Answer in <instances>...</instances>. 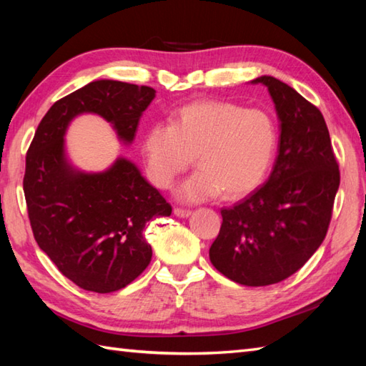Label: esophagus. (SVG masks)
<instances>
[{
    "mask_svg": "<svg viewBox=\"0 0 366 366\" xmlns=\"http://www.w3.org/2000/svg\"><path fill=\"white\" fill-rule=\"evenodd\" d=\"M173 214L176 217H181V219H187V217L192 214V211H189V209H181V207H174Z\"/></svg>",
    "mask_w": 366,
    "mask_h": 366,
    "instance_id": "esophagus-1",
    "label": "esophagus"
}]
</instances>
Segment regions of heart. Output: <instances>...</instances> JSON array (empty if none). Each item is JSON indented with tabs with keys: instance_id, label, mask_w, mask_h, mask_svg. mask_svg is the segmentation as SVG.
<instances>
[{
	"instance_id": "heart-1",
	"label": "heart",
	"mask_w": 366,
	"mask_h": 366,
	"mask_svg": "<svg viewBox=\"0 0 366 366\" xmlns=\"http://www.w3.org/2000/svg\"><path fill=\"white\" fill-rule=\"evenodd\" d=\"M277 138L275 121L259 108L220 100L185 105L169 126L155 124L144 135L147 176L168 189L195 159L198 169L176 189L179 199L197 203L220 192L228 199L244 197L266 177Z\"/></svg>"
}]
</instances>
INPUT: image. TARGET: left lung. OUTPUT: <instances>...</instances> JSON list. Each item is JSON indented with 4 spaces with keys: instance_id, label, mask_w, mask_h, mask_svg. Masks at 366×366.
I'll list each match as a JSON object with an SVG mask.
<instances>
[{
    "instance_id": "left-lung-1",
    "label": "left lung",
    "mask_w": 366,
    "mask_h": 366,
    "mask_svg": "<svg viewBox=\"0 0 366 366\" xmlns=\"http://www.w3.org/2000/svg\"><path fill=\"white\" fill-rule=\"evenodd\" d=\"M264 84L278 118V154L262 187L222 209L223 223L209 248L222 274L244 286H267L291 277L327 234L340 171L324 116L275 76Z\"/></svg>"
}]
</instances>
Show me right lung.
Listing matches in <instances>:
<instances>
[{
  "instance_id": "right-lung-1",
  "label": "right lung",
  "mask_w": 366,
  "mask_h": 366,
  "mask_svg": "<svg viewBox=\"0 0 366 366\" xmlns=\"http://www.w3.org/2000/svg\"><path fill=\"white\" fill-rule=\"evenodd\" d=\"M155 97L149 86L96 80L54 102L36 130L23 179L28 215L41 250L81 290H122L149 266L146 223L169 217L171 206L134 162L119 155L104 171L76 168L66 134L81 114H97L124 146Z\"/></svg>"
}]
</instances>
